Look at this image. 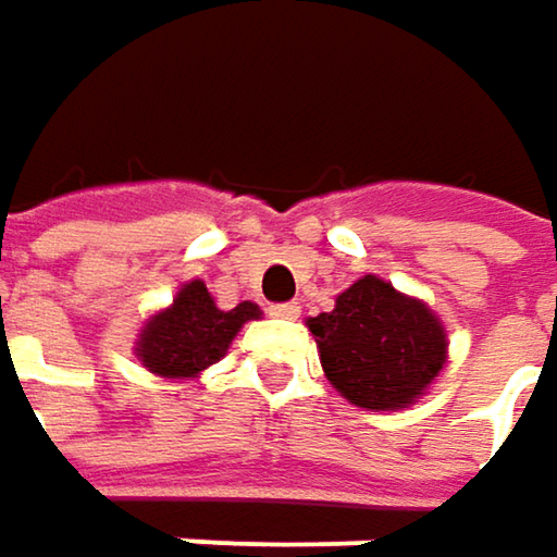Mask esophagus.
Masks as SVG:
<instances>
[{"instance_id":"esophagus-1","label":"esophagus","mask_w":557,"mask_h":557,"mask_svg":"<svg viewBox=\"0 0 557 557\" xmlns=\"http://www.w3.org/2000/svg\"><path fill=\"white\" fill-rule=\"evenodd\" d=\"M269 313L278 317V320H297V317H300V307H297V304H275Z\"/></svg>"}]
</instances>
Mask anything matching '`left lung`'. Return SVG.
<instances>
[{
	"instance_id": "8db88e82",
	"label": "left lung",
	"mask_w": 557,
	"mask_h": 557,
	"mask_svg": "<svg viewBox=\"0 0 557 557\" xmlns=\"http://www.w3.org/2000/svg\"><path fill=\"white\" fill-rule=\"evenodd\" d=\"M332 388L367 410H401L423 398L448 363V332L426 300L363 275L310 317Z\"/></svg>"
}]
</instances>
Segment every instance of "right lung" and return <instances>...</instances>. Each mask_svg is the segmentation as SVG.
<instances>
[{
	"label": "right lung",
	"instance_id": "right-lung-1",
	"mask_svg": "<svg viewBox=\"0 0 557 557\" xmlns=\"http://www.w3.org/2000/svg\"><path fill=\"white\" fill-rule=\"evenodd\" d=\"M263 310L250 300H240L232 310H222L209 294L207 282L190 278L184 282L169 307L156 310L144 322L134 357L162 379H197L219 363L244 322L260 320Z\"/></svg>",
	"mask_w": 557,
	"mask_h": 557
}]
</instances>
